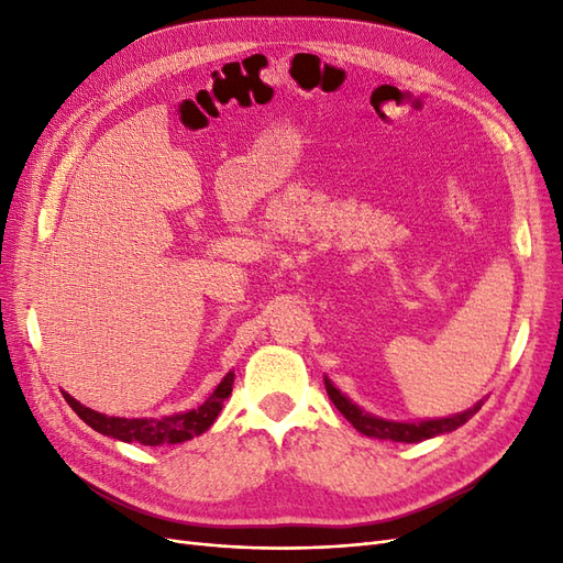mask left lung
Returning a JSON list of instances; mask_svg holds the SVG:
<instances>
[{"instance_id":"1","label":"left lung","mask_w":563,"mask_h":563,"mask_svg":"<svg viewBox=\"0 0 563 563\" xmlns=\"http://www.w3.org/2000/svg\"><path fill=\"white\" fill-rule=\"evenodd\" d=\"M323 383H327V391H329L331 401L335 404L338 411L354 424V430H360L362 434L373 437V439L404 441V444H416V441H422V439H432L437 434L453 432L460 428V424H465L482 408V404H476L470 408V411L457 413L453 418H439V420H424V422H391V420H383V418L364 413L360 406L352 404L345 395H340L329 378H323Z\"/></svg>"}]
</instances>
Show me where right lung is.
Wrapping results in <instances>:
<instances>
[{"mask_svg":"<svg viewBox=\"0 0 563 563\" xmlns=\"http://www.w3.org/2000/svg\"><path fill=\"white\" fill-rule=\"evenodd\" d=\"M234 383V373L230 371L216 387L213 395L203 401L199 408H192L187 413L166 416V418H114L96 413L91 408L81 406L70 395H63L65 401L73 406V411L100 434H108L112 439L126 441V444H143V446H162V444H180V441L192 439L201 432H207L213 420L218 418L223 401L230 397Z\"/></svg>","mask_w":563,"mask_h":563,"instance_id":"right-lung-1","label":"right lung"}]
</instances>
